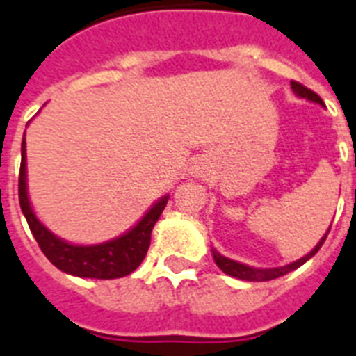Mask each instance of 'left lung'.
Instances as JSON below:
<instances>
[{
    "instance_id": "obj_1",
    "label": "left lung",
    "mask_w": 356,
    "mask_h": 356,
    "mask_svg": "<svg viewBox=\"0 0 356 356\" xmlns=\"http://www.w3.org/2000/svg\"><path fill=\"white\" fill-rule=\"evenodd\" d=\"M291 88H293V91L298 97L302 98H307V100H311V102H316L320 104V106H323V100L318 97V95L314 93V91H311L309 88H305V86H302L300 82H291ZM329 234V230H327ZM327 234L323 236L322 239L318 241V245L311 250V252L307 254V256H303L302 259H298V261L291 263V265H285V267H276V268H254V267H248V265H243V263H238L234 261V259H228L225 258V256H221V254L218 252V250H212L213 254V261L218 263V267L223 270L225 274H228V276H234V278H239V280H245V282H268V280H274V278H280V276H283V274L291 273V270H294V268H298L300 265H303V263L307 261V259H311L314 256V254L318 252L320 247L323 245V241H325V238H327Z\"/></svg>"
}]
</instances>
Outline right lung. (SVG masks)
<instances>
[{
  "mask_svg": "<svg viewBox=\"0 0 356 356\" xmlns=\"http://www.w3.org/2000/svg\"><path fill=\"white\" fill-rule=\"evenodd\" d=\"M25 137L22 140V166H19L18 195L22 212L27 219L29 228L36 238L42 252L60 270L80 278L113 280L122 278L131 274L146 258V252L152 241V230L161 218L164 207L168 203V195L149 208V212L138 221L135 227L117 239L100 245H71L62 241L53 232H49L38 218L34 216L27 195V183H25Z\"/></svg>",
  "mask_w": 356,
  "mask_h": 356,
  "instance_id": "1",
  "label": "right lung"
}]
</instances>
